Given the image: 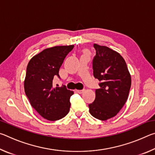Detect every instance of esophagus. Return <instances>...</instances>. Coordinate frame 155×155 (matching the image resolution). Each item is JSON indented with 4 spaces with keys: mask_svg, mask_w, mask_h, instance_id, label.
Here are the masks:
<instances>
[{
    "mask_svg": "<svg viewBox=\"0 0 155 155\" xmlns=\"http://www.w3.org/2000/svg\"><path fill=\"white\" fill-rule=\"evenodd\" d=\"M84 91V90H76V92H77L78 94H82Z\"/></svg>",
    "mask_w": 155,
    "mask_h": 155,
    "instance_id": "obj_1",
    "label": "esophagus"
}]
</instances>
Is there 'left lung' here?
<instances>
[{
	"mask_svg": "<svg viewBox=\"0 0 155 155\" xmlns=\"http://www.w3.org/2000/svg\"><path fill=\"white\" fill-rule=\"evenodd\" d=\"M94 77L101 83L96 98L89 104L90 114L100 120L115 116L127 101L131 77L127 64L118 52L108 47L94 44Z\"/></svg>",
	"mask_w": 155,
	"mask_h": 155,
	"instance_id": "obj_1",
	"label": "left lung"
}]
</instances>
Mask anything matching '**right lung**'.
Returning <instances> with one entry per match:
<instances>
[{"mask_svg": "<svg viewBox=\"0 0 155 155\" xmlns=\"http://www.w3.org/2000/svg\"><path fill=\"white\" fill-rule=\"evenodd\" d=\"M74 45L54 46L33 57L27 68L25 91L31 105L50 121L63 118L70 111V98L74 92L65 86L53 87L52 81L59 77V68Z\"/></svg>", "mask_w": 155, "mask_h": 155, "instance_id": "1", "label": "right lung"}]
</instances>
